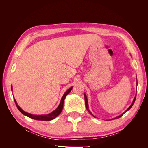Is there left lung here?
I'll return each instance as SVG.
<instances>
[{
	"label": "left lung",
	"mask_w": 148,
	"mask_h": 148,
	"mask_svg": "<svg viewBox=\"0 0 148 148\" xmlns=\"http://www.w3.org/2000/svg\"><path fill=\"white\" fill-rule=\"evenodd\" d=\"M137 84H138V82H137V83H136ZM84 100H85V106H86V109L88 110V111L89 112V114H90L92 116V117H95V116H94L93 115H92V114L91 112V111L90 110H89V107H88V99H87V97H86V95H85V94H84ZM136 96H135V98H134V99H133V102H132V104H131V106H130L129 107H128V108L127 109V110L126 111H125V112H123V114H121L120 115H119V116H118V117H115V118H114V119H112V120L113 119H118V118H120V117H122V116L125 113V112H127L128 110H129L130 109H131V107L133 106V104H134V102H135V99H136Z\"/></svg>",
	"instance_id": "8db88e82"
}]
</instances>
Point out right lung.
Listing matches in <instances>:
<instances>
[{"mask_svg": "<svg viewBox=\"0 0 148 148\" xmlns=\"http://www.w3.org/2000/svg\"><path fill=\"white\" fill-rule=\"evenodd\" d=\"M72 88H73V87H71L64 93V96H62V99H61L60 104H59V106L57 107V108L55 110H53L52 112L49 114H47V115H33V114H31L26 112H25L23 110H22L20 107V106L17 104V102H16V101L15 99H14V101H15V104L17 107L18 109L20 110L21 113H22L23 115H25L26 116H27V117H28L31 119H34V120H51L54 119L56 117H57V116L61 113L62 109H63L64 102L65 98L66 96V95H68V94L71 91Z\"/></svg>", "mask_w": 148, "mask_h": 148, "instance_id": "right-lung-1", "label": "right lung"}]
</instances>
